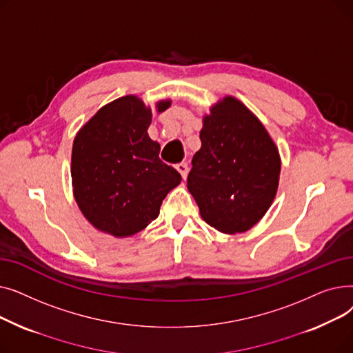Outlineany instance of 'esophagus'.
Returning a JSON list of instances; mask_svg holds the SVG:
<instances>
[{
  "label": "esophagus",
  "instance_id": "esophagus-1",
  "mask_svg": "<svg viewBox=\"0 0 353 353\" xmlns=\"http://www.w3.org/2000/svg\"><path fill=\"white\" fill-rule=\"evenodd\" d=\"M176 169H177V172L181 174L183 179H186V176H188V173H189V164H188L186 161H181V163L176 164Z\"/></svg>",
  "mask_w": 353,
  "mask_h": 353
}]
</instances>
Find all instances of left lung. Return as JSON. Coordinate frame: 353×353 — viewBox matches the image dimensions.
Returning <instances> with one entry per match:
<instances>
[{"instance_id":"8db88e82","label":"left lung","mask_w":353,"mask_h":353,"mask_svg":"<svg viewBox=\"0 0 353 353\" xmlns=\"http://www.w3.org/2000/svg\"><path fill=\"white\" fill-rule=\"evenodd\" d=\"M200 140L188 189L203 220L221 233L249 230L265 216L279 186L276 144L252 111L230 96L203 119Z\"/></svg>"}]
</instances>
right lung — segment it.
I'll return each instance as SVG.
<instances>
[{
    "label": "right lung",
    "instance_id": "add662e5",
    "mask_svg": "<svg viewBox=\"0 0 353 353\" xmlns=\"http://www.w3.org/2000/svg\"><path fill=\"white\" fill-rule=\"evenodd\" d=\"M172 104L161 100L157 111ZM152 110L136 96L101 107L72 143L74 197L96 229L114 237L133 236L159 216L160 206L181 176L159 157L148 137Z\"/></svg>",
    "mask_w": 353,
    "mask_h": 353
}]
</instances>
